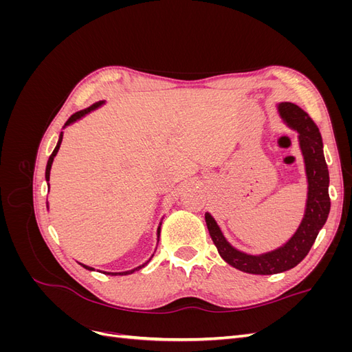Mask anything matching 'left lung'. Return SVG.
Returning <instances> with one entry per match:
<instances>
[{
	"label": "left lung",
	"instance_id": "obj_1",
	"mask_svg": "<svg viewBox=\"0 0 352 352\" xmlns=\"http://www.w3.org/2000/svg\"><path fill=\"white\" fill-rule=\"evenodd\" d=\"M278 111L282 120L298 132L307 176V202L304 217L294 235L282 247L263 254H247L236 250L225 238L217 221L206 212L210 236L220 257L232 267L251 274H276L300 264L311 250L318 232L324 226L330 211L329 170L323 154V141L318 127L302 109L292 102H280Z\"/></svg>",
	"mask_w": 352,
	"mask_h": 352
}]
</instances>
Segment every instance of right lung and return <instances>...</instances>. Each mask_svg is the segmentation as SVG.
I'll return each mask as SVG.
<instances>
[{
  "label": "right lung",
  "instance_id": "add662e5",
  "mask_svg": "<svg viewBox=\"0 0 352 352\" xmlns=\"http://www.w3.org/2000/svg\"><path fill=\"white\" fill-rule=\"evenodd\" d=\"M104 104V101H100V102H95V104H92L91 107H88V109H85V110H80V111H78V113H74L70 119L66 122V124H65V127L66 126H70L72 123H74V122H78V120H80L82 117H85L87 116L88 113H91V111H94L95 109H98V107H101V105ZM65 127H63V129H65ZM61 141H63V132L60 133V136H58V142H57V145H56V148H54V151H52V154L50 155V158H48V163H47V168H45V180H47V184H48V180H50V172H51V166H52V162H54V157L57 155V153H58V150H60V145H61ZM50 186V185H48ZM160 230H162V221H160V225H158V228H157V239H160ZM154 255V254H153ZM153 255L150 258H148L144 264H141V265H138V267H135V269H132V270H127V272H102L104 274H111V276H126V274H132L133 272H138L140 269H142V267H145V265L151 261V258H153ZM83 269H87V270H91V272H94L95 269L94 267H89V265H87V264H82V263H79ZM100 272V270H98Z\"/></svg>",
  "mask_w": 352,
  "mask_h": 352
}]
</instances>
